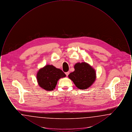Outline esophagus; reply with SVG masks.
I'll return each mask as SVG.
<instances>
[{
    "label": "esophagus",
    "mask_w": 132,
    "mask_h": 132,
    "mask_svg": "<svg viewBox=\"0 0 132 132\" xmlns=\"http://www.w3.org/2000/svg\"><path fill=\"white\" fill-rule=\"evenodd\" d=\"M65 74L66 75V76H68V75H69V72H66V73H65Z\"/></svg>",
    "instance_id": "obj_1"
}]
</instances>
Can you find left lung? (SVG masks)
<instances>
[{
  "label": "left lung",
  "mask_w": 132,
  "mask_h": 132,
  "mask_svg": "<svg viewBox=\"0 0 132 132\" xmlns=\"http://www.w3.org/2000/svg\"><path fill=\"white\" fill-rule=\"evenodd\" d=\"M75 71L71 73L68 77L76 86L80 89H86L94 83L96 79V73L89 64L86 62L76 63Z\"/></svg>",
  "instance_id": "left-lung-1"
}]
</instances>
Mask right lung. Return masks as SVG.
I'll return each mask as SVG.
<instances>
[{
  "label": "right lung",
  "mask_w": 132,
  "mask_h": 132,
  "mask_svg": "<svg viewBox=\"0 0 132 132\" xmlns=\"http://www.w3.org/2000/svg\"><path fill=\"white\" fill-rule=\"evenodd\" d=\"M65 77L66 75L61 70L50 65L40 69L37 75L39 86L47 91L53 90L55 88L58 80Z\"/></svg>",
  "instance_id": "1"
}]
</instances>
